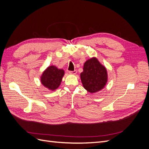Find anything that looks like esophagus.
<instances>
[{
  "mask_svg": "<svg viewBox=\"0 0 149 149\" xmlns=\"http://www.w3.org/2000/svg\"><path fill=\"white\" fill-rule=\"evenodd\" d=\"M70 74H76V73H77V71L76 70H74V71H69Z\"/></svg>",
  "mask_w": 149,
  "mask_h": 149,
  "instance_id": "obj_1",
  "label": "esophagus"
}]
</instances>
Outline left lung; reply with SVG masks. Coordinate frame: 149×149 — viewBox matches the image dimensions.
Instances as JSON below:
<instances>
[{
	"mask_svg": "<svg viewBox=\"0 0 149 149\" xmlns=\"http://www.w3.org/2000/svg\"><path fill=\"white\" fill-rule=\"evenodd\" d=\"M80 77L84 89L91 93L102 89L107 81L106 68L96 58H92L84 63Z\"/></svg>",
	"mask_w": 149,
	"mask_h": 149,
	"instance_id": "left-lung-1",
	"label": "left lung"
}]
</instances>
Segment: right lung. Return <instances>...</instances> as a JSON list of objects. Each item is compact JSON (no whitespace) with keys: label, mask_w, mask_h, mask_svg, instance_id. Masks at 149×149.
I'll return each instance as SVG.
<instances>
[{"label":"right lung","mask_w":149,"mask_h":149,"mask_svg":"<svg viewBox=\"0 0 149 149\" xmlns=\"http://www.w3.org/2000/svg\"><path fill=\"white\" fill-rule=\"evenodd\" d=\"M64 74L63 70L58 69L55 66H49L43 71L40 80L45 87L54 91L60 86Z\"/></svg>","instance_id":"obj_1"}]
</instances>
